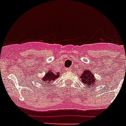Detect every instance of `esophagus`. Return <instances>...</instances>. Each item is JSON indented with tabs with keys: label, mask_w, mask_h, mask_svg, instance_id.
Listing matches in <instances>:
<instances>
[{
	"label": "esophagus",
	"mask_w": 126,
	"mask_h": 126,
	"mask_svg": "<svg viewBox=\"0 0 126 126\" xmlns=\"http://www.w3.org/2000/svg\"><path fill=\"white\" fill-rule=\"evenodd\" d=\"M67 71H71V69L70 68H69V69H67V70H66Z\"/></svg>",
	"instance_id": "34e87169"
}]
</instances>
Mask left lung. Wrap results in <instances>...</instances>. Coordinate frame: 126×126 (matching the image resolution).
I'll return each instance as SVG.
<instances>
[{
    "instance_id": "8db88e82",
    "label": "left lung",
    "mask_w": 126,
    "mask_h": 126,
    "mask_svg": "<svg viewBox=\"0 0 126 126\" xmlns=\"http://www.w3.org/2000/svg\"><path fill=\"white\" fill-rule=\"evenodd\" d=\"M80 79L83 83L87 85L88 88L94 86L95 83L97 82V80L94 77L93 74L91 72V71L87 69L83 70V73L80 76Z\"/></svg>"
}]
</instances>
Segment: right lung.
Here are the masks:
<instances>
[{"mask_svg":"<svg viewBox=\"0 0 126 126\" xmlns=\"http://www.w3.org/2000/svg\"><path fill=\"white\" fill-rule=\"evenodd\" d=\"M60 76L59 72H56L52 71H49V72L45 74V76L42 78L41 82H44V84H49L52 81L54 80Z\"/></svg>","mask_w":126,"mask_h":126,"instance_id":"add662e5","label":"right lung"}]
</instances>
